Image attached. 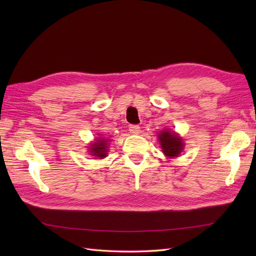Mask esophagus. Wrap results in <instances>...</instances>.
Listing matches in <instances>:
<instances>
[{
    "mask_svg": "<svg viewBox=\"0 0 256 256\" xmlns=\"http://www.w3.org/2000/svg\"><path fill=\"white\" fill-rule=\"evenodd\" d=\"M128 131L131 132L132 134H138V133L140 132V128L138 126V125H134V124H132V125H130Z\"/></svg>",
    "mask_w": 256,
    "mask_h": 256,
    "instance_id": "esophagus-1",
    "label": "esophagus"
}]
</instances>
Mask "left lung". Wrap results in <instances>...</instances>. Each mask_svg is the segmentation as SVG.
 I'll return each instance as SVG.
<instances>
[{"instance_id": "left-lung-1", "label": "left lung", "mask_w": 256, "mask_h": 256, "mask_svg": "<svg viewBox=\"0 0 256 256\" xmlns=\"http://www.w3.org/2000/svg\"><path fill=\"white\" fill-rule=\"evenodd\" d=\"M158 140L160 148L165 156L172 158L177 157L184 150L182 138L175 132H170V130H164L158 134Z\"/></svg>"}]
</instances>
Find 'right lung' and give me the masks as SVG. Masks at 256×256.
Wrapping results in <instances>:
<instances>
[{
  "label": "right lung",
  "mask_w": 256,
  "mask_h": 256,
  "mask_svg": "<svg viewBox=\"0 0 256 256\" xmlns=\"http://www.w3.org/2000/svg\"><path fill=\"white\" fill-rule=\"evenodd\" d=\"M108 142H110V140L108 138H98V140H96V142L90 145L89 153L92 156L99 157L100 160L104 158V157H106V155H108Z\"/></svg>",
  "instance_id": "obj_1"
}]
</instances>
